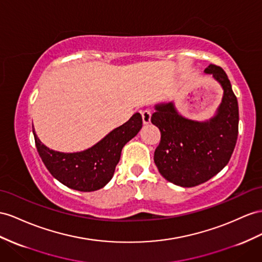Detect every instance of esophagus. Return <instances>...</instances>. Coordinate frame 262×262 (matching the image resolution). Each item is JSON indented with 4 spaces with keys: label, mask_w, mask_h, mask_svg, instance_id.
Returning a JSON list of instances; mask_svg holds the SVG:
<instances>
[{
    "label": "esophagus",
    "mask_w": 262,
    "mask_h": 262,
    "mask_svg": "<svg viewBox=\"0 0 262 262\" xmlns=\"http://www.w3.org/2000/svg\"><path fill=\"white\" fill-rule=\"evenodd\" d=\"M142 116H143V122L144 124H149L150 123V118H151V112L149 110H145L142 112Z\"/></svg>",
    "instance_id": "obj_1"
}]
</instances>
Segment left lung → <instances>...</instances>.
<instances>
[{
	"mask_svg": "<svg viewBox=\"0 0 262 262\" xmlns=\"http://www.w3.org/2000/svg\"><path fill=\"white\" fill-rule=\"evenodd\" d=\"M223 87L224 95L214 116L205 122L180 115L175 104L155 105L151 123L160 130L154 162L166 180L182 187L203 184L229 162L238 137L239 110L230 80L219 66L205 70Z\"/></svg>",
	"mask_w": 262,
	"mask_h": 262,
	"instance_id": "1",
	"label": "left lung"
}]
</instances>
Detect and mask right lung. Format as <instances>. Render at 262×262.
Instances as JSON below:
<instances>
[{
	"label": "right lung",
	"instance_id": "1",
	"mask_svg": "<svg viewBox=\"0 0 262 262\" xmlns=\"http://www.w3.org/2000/svg\"><path fill=\"white\" fill-rule=\"evenodd\" d=\"M142 126V115L135 113L128 122L113 129L91 148L77 152L50 149L34 129L33 134L38 155L53 177L71 189L95 191L113 178L123 147L137 135Z\"/></svg>",
	"mask_w": 262,
	"mask_h": 262
}]
</instances>
